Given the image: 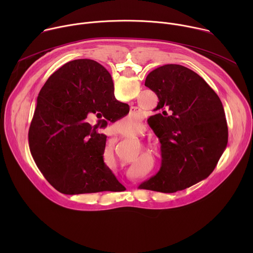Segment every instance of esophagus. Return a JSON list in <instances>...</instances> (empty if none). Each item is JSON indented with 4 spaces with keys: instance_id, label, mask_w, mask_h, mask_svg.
<instances>
[{
    "instance_id": "esophagus-1",
    "label": "esophagus",
    "mask_w": 253,
    "mask_h": 253,
    "mask_svg": "<svg viewBox=\"0 0 253 253\" xmlns=\"http://www.w3.org/2000/svg\"><path fill=\"white\" fill-rule=\"evenodd\" d=\"M132 109H133V108H131V111H133ZM135 111H137V110H135V109H134V112H135Z\"/></svg>"
}]
</instances>
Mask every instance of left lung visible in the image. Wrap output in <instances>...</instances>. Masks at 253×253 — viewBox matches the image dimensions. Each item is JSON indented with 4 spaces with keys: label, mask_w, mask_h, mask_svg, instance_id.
Segmentation results:
<instances>
[{
    "label": "left lung",
    "mask_w": 253,
    "mask_h": 253,
    "mask_svg": "<svg viewBox=\"0 0 253 253\" xmlns=\"http://www.w3.org/2000/svg\"><path fill=\"white\" fill-rule=\"evenodd\" d=\"M145 86L159 99L149 125L160 140L162 163L139 188L163 193L186 189L212 173L227 146L222 103L203 78L181 65L153 70Z\"/></svg>",
    "instance_id": "1"
}]
</instances>
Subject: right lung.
<instances>
[{
    "label": "right lung",
    "instance_id": "obj_1",
    "mask_svg": "<svg viewBox=\"0 0 253 253\" xmlns=\"http://www.w3.org/2000/svg\"><path fill=\"white\" fill-rule=\"evenodd\" d=\"M128 112L115 99L111 75L101 64L89 59L68 62L49 77L37 99L29 129L36 165L61 193L109 191L118 181L103 160L107 136L83 120L89 113H102L113 121V116L118 120Z\"/></svg>",
    "mask_w": 253,
    "mask_h": 253
}]
</instances>
